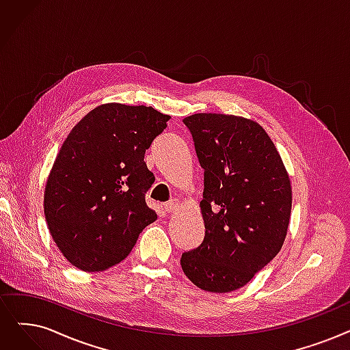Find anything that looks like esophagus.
I'll return each mask as SVG.
<instances>
[{"mask_svg": "<svg viewBox=\"0 0 350 350\" xmlns=\"http://www.w3.org/2000/svg\"><path fill=\"white\" fill-rule=\"evenodd\" d=\"M164 210H165V213H173V211H176L177 210V207H178V203H177V200H170V202H167V203H164Z\"/></svg>", "mask_w": 350, "mask_h": 350, "instance_id": "1", "label": "esophagus"}]
</instances>
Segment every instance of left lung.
I'll use <instances>...</instances> for the list:
<instances>
[{
    "instance_id": "left-lung-1",
    "label": "left lung",
    "mask_w": 350,
    "mask_h": 350,
    "mask_svg": "<svg viewBox=\"0 0 350 350\" xmlns=\"http://www.w3.org/2000/svg\"><path fill=\"white\" fill-rule=\"evenodd\" d=\"M183 123L204 170L203 243L181 254L185 275L206 292H233L273 260L287 234L291 178L256 121L199 113Z\"/></svg>"
}]
</instances>
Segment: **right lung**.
Instances as JSON below:
<instances>
[{
	"instance_id": "obj_1",
	"label": "right lung",
	"mask_w": 350,
	"mask_h": 350,
	"mask_svg": "<svg viewBox=\"0 0 350 350\" xmlns=\"http://www.w3.org/2000/svg\"><path fill=\"white\" fill-rule=\"evenodd\" d=\"M170 116L146 105L101 104L67 135L44 191V215L57 247L84 271L124 260L146 226L154 174L146 150Z\"/></svg>"
}]
</instances>
